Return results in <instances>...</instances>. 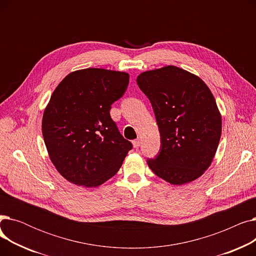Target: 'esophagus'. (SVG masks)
<instances>
[{
	"mask_svg": "<svg viewBox=\"0 0 256 256\" xmlns=\"http://www.w3.org/2000/svg\"><path fill=\"white\" fill-rule=\"evenodd\" d=\"M140 144H141V140L139 138L132 141V145H134V147H135V148H138V147L140 146Z\"/></svg>",
	"mask_w": 256,
	"mask_h": 256,
	"instance_id": "obj_1",
	"label": "esophagus"
}]
</instances>
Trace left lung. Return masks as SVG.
Masks as SVG:
<instances>
[{
  "label": "left lung",
  "mask_w": 256,
  "mask_h": 256,
  "mask_svg": "<svg viewBox=\"0 0 256 256\" xmlns=\"http://www.w3.org/2000/svg\"><path fill=\"white\" fill-rule=\"evenodd\" d=\"M152 102L160 150L148 167L171 184L200 178L210 166L222 132V118L208 85L194 74L168 65L137 76Z\"/></svg>",
  "instance_id": "8db88e82"
}]
</instances>
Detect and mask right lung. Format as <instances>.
Here are the masks:
<instances>
[{"label":"right lung","instance_id":"1","mask_svg":"<svg viewBox=\"0 0 256 256\" xmlns=\"http://www.w3.org/2000/svg\"><path fill=\"white\" fill-rule=\"evenodd\" d=\"M130 76L85 68L67 74L54 90L42 117V136L54 166L70 182L96 188L114 176L132 143L110 116Z\"/></svg>","mask_w":256,"mask_h":256}]
</instances>
